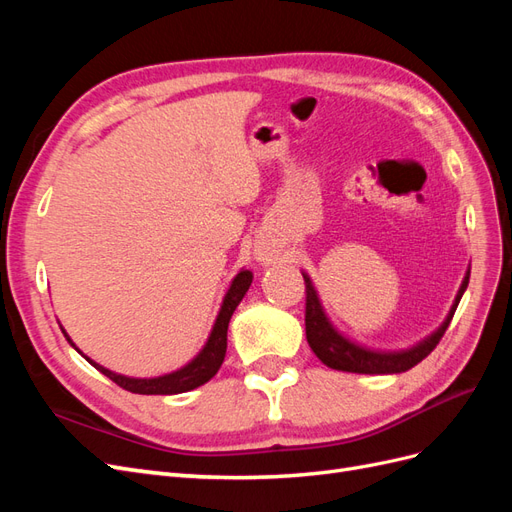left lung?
Masks as SVG:
<instances>
[{
	"label": "left lung",
	"instance_id": "8db88e82",
	"mask_svg": "<svg viewBox=\"0 0 512 512\" xmlns=\"http://www.w3.org/2000/svg\"><path fill=\"white\" fill-rule=\"evenodd\" d=\"M305 280V335H307V344L309 348L314 350V354L318 359L331 367V369H339V371H352V374H401V371L412 369L416 363H421L425 356L438 346V342L442 339L444 331L451 324L455 309L463 297V292L468 288L470 282V271L466 273L461 282V288L457 292V297L453 301L451 312H448L446 320L440 324V327L433 331L429 337H425L423 342H418L412 348L406 350H374L352 342L346 335L339 333L333 322L324 314V307L320 303L318 292L309 280V275L303 273Z\"/></svg>",
	"mask_w": 512,
	"mask_h": 512
}]
</instances>
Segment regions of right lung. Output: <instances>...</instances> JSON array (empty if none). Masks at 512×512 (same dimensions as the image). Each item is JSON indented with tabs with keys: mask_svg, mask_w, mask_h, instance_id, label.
I'll use <instances>...</instances> for the list:
<instances>
[{
	"mask_svg": "<svg viewBox=\"0 0 512 512\" xmlns=\"http://www.w3.org/2000/svg\"><path fill=\"white\" fill-rule=\"evenodd\" d=\"M252 277L254 275L250 271H245V269H241L235 275V280H232L228 292L224 294V301H222V307L218 312V318H215V322H213V329L209 333V339H207V344L203 346V350H200L188 365H183L181 369L170 371V374H164V376H158V378H130V376L115 374V371L106 369V367L98 365L96 361H91L89 356H85L79 348L72 344L70 335L64 329H61V333L66 335L70 346L76 352H81L85 356L87 363L94 365L98 371H102L106 378H111L115 384L121 386V389H126L130 393H138V395H177V393L192 391V389H198V386H203L205 382H209L215 374H218V369L222 367L224 356H226L228 322H230L232 314H235V309L241 303V299L245 297V292L250 290Z\"/></svg>",
	"mask_w": 512,
	"mask_h": 512,
	"instance_id": "right-lung-1",
	"label": "right lung"
}]
</instances>
